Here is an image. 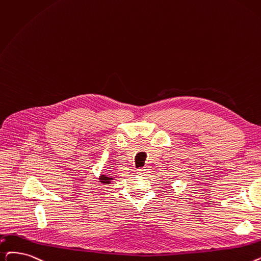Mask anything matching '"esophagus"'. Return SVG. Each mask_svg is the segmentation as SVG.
<instances>
[{
  "label": "esophagus",
  "instance_id": "esophagus-1",
  "mask_svg": "<svg viewBox=\"0 0 261 261\" xmlns=\"http://www.w3.org/2000/svg\"><path fill=\"white\" fill-rule=\"evenodd\" d=\"M150 171H149V167H142L138 169V174L139 175H147Z\"/></svg>",
  "mask_w": 261,
  "mask_h": 261
}]
</instances>
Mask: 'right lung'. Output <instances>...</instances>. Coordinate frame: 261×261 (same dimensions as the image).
I'll use <instances>...</instances> for the list:
<instances>
[{
	"label": "right lung",
	"mask_w": 261,
	"mask_h": 261,
	"mask_svg": "<svg viewBox=\"0 0 261 261\" xmlns=\"http://www.w3.org/2000/svg\"><path fill=\"white\" fill-rule=\"evenodd\" d=\"M113 179H114V178L108 177V176H106V175H103V174H101V175L99 176V182L108 185V184H111V181H112Z\"/></svg>",
	"instance_id": "add662e5"
}]
</instances>
